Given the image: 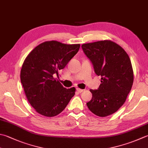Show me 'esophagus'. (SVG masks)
I'll return each mask as SVG.
<instances>
[{"mask_svg": "<svg viewBox=\"0 0 148 148\" xmlns=\"http://www.w3.org/2000/svg\"><path fill=\"white\" fill-rule=\"evenodd\" d=\"M77 91L78 92H79V93H82V92H83L84 91V90L77 88Z\"/></svg>", "mask_w": 148, "mask_h": 148, "instance_id": "1", "label": "esophagus"}]
</instances>
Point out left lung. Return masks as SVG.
<instances>
[{
    "label": "left lung",
    "mask_w": 148,
    "mask_h": 148,
    "mask_svg": "<svg viewBox=\"0 0 148 148\" xmlns=\"http://www.w3.org/2000/svg\"><path fill=\"white\" fill-rule=\"evenodd\" d=\"M91 61L94 71L101 76L99 87L90 90L88 109L99 117L114 114L123 106L134 83V71L130 57L119 45L111 40H102L82 45Z\"/></svg>",
    "instance_id": "8db88e82"
}]
</instances>
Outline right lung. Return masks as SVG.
Here are the masks:
<instances>
[{
	"label": "right lung",
	"mask_w": 148,
	"mask_h": 148,
	"mask_svg": "<svg viewBox=\"0 0 148 148\" xmlns=\"http://www.w3.org/2000/svg\"><path fill=\"white\" fill-rule=\"evenodd\" d=\"M80 44L47 41L40 43L25 58L20 80L25 96L36 112L54 117L65 108L76 88H66L54 78L79 51Z\"/></svg>",
	"instance_id": "add662e5"
}]
</instances>
